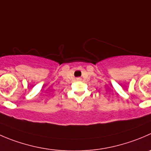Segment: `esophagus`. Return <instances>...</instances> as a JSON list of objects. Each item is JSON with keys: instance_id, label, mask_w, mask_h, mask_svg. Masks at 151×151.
<instances>
[{"instance_id": "1", "label": "esophagus", "mask_w": 151, "mask_h": 151, "mask_svg": "<svg viewBox=\"0 0 151 151\" xmlns=\"http://www.w3.org/2000/svg\"><path fill=\"white\" fill-rule=\"evenodd\" d=\"M77 80L80 81V80H81V78H77Z\"/></svg>"}]
</instances>
